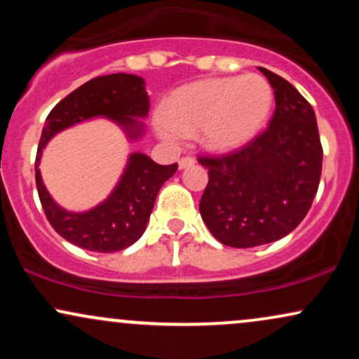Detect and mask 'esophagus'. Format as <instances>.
<instances>
[{
    "instance_id": "34e87169",
    "label": "esophagus",
    "mask_w": 359,
    "mask_h": 359,
    "mask_svg": "<svg viewBox=\"0 0 359 359\" xmlns=\"http://www.w3.org/2000/svg\"><path fill=\"white\" fill-rule=\"evenodd\" d=\"M194 163H196V160H194L192 156H182V158L179 160V168L180 170H184V168L191 167V165H194Z\"/></svg>"
}]
</instances>
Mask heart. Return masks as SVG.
Wrapping results in <instances>:
<instances>
[{"instance_id": "heart-1", "label": "heart", "mask_w": 359, "mask_h": 359, "mask_svg": "<svg viewBox=\"0 0 359 359\" xmlns=\"http://www.w3.org/2000/svg\"><path fill=\"white\" fill-rule=\"evenodd\" d=\"M271 109L273 90L265 77H216L177 89L155 126L172 145L197 135L204 148L228 154L248 145L265 130Z\"/></svg>"}]
</instances>
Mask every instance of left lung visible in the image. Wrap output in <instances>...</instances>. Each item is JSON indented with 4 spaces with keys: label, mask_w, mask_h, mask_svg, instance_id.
Masks as SVG:
<instances>
[{
    "label": "left lung",
    "mask_w": 359,
    "mask_h": 359,
    "mask_svg": "<svg viewBox=\"0 0 359 359\" xmlns=\"http://www.w3.org/2000/svg\"><path fill=\"white\" fill-rule=\"evenodd\" d=\"M275 94L270 126L240 150L201 156L209 182L199 211L222 245L253 248L287 236L319 187L323 147L316 113L290 82L258 67Z\"/></svg>",
    "instance_id": "8db88e82"
}]
</instances>
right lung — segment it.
Wrapping results in <instances>:
<instances>
[{
    "label": "right lung",
    "mask_w": 359,
    "mask_h": 359,
    "mask_svg": "<svg viewBox=\"0 0 359 359\" xmlns=\"http://www.w3.org/2000/svg\"><path fill=\"white\" fill-rule=\"evenodd\" d=\"M148 109L150 100L145 81L133 74L119 72L94 77L50 111L36 150L35 180L45 216L64 240L97 253H113L133 245L145 231L156 194L175 174L177 163L158 165L148 155L135 151L128 156L116 187L102 203L89 211L72 212L60 208L45 187L39 168L43 148L62 130L93 118L111 119L133 142L145 133L142 118H147Z\"/></svg>",
    "instance_id": "right-lung-1"
}]
</instances>
